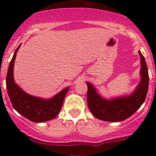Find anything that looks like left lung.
<instances>
[{
  "label": "left lung",
  "instance_id": "1",
  "mask_svg": "<svg viewBox=\"0 0 156 156\" xmlns=\"http://www.w3.org/2000/svg\"><path fill=\"white\" fill-rule=\"evenodd\" d=\"M141 80L132 95L116 98L112 101L103 99L92 84L87 82V103L93 115L101 120L120 122L128 119L140 108L145 101L149 85V75L144 56L141 52Z\"/></svg>",
  "mask_w": 156,
  "mask_h": 156
}]
</instances>
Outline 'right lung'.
Listing matches in <instances>:
<instances>
[{
  "instance_id": "obj_1",
  "label": "right lung",
  "mask_w": 156,
  "mask_h": 156,
  "mask_svg": "<svg viewBox=\"0 0 156 156\" xmlns=\"http://www.w3.org/2000/svg\"><path fill=\"white\" fill-rule=\"evenodd\" d=\"M17 47L11 60L6 75V89L12 106L23 117L34 122H42L54 119L58 115L68 92L66 88L50 100H42L26 94L15 83L13 77L14 63Z\"/></svg>"
}]
</instances>
